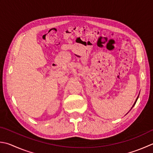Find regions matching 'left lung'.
<instances>
[{"label": "left lung", "instance_id": "8db88e82", "mask_svg": "<svg viewBox=\"0 0 153 153\" xmlns=\"http://www.w3.org/2000/svg\"><path fill=\"white\" fill-rule=\"evenodd\" d=\"M139 96H138L137 97V99H136V100H135V102H134V103L133 104V105H132V108H131V109L132 108V107H133V106L135 105V104H136V102H137V100H138V98H139Z\"/></svg>", "mask_w": 153, "mask_h": 153}]
</instances>
